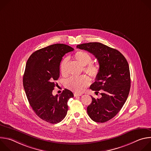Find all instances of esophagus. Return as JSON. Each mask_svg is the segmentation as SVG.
Here are the masks:
<instances>
[{"label": "esophagus", "mask_w": 151, "mask_h": 151, "mask_svg": "<svg viewBox=\"0 0 151 151\" xmlns=\"http://www.w3.org/2000/svg\"><path fill=\"white\" fill-rule=\"evenodd\" d=\"M82 94L81 93H74V96L77 97V96H81Z\"/></svg>", "instance_id": "obj_1"}]
</instances>
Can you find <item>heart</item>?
<instances>
[{
  "label": "heart",
  "instance_id": "heart-1",
  "mask_svg": "<svg viewBox=\"0 0 151 151\" xmlns=\"http://www.w3.org/2000/svg\"><path fill=\"white\" fill-rule=\"evenodd\" d=\"M75 58L81 64L84 66L83 71L88 73L92 78H96L100 73V68L98 64L92 63L91 56L83 51H78L75 54ZM67 58H64L60 64V72L63 75H66ZM90 83V79L87 75H81L76 77H72L67 81L68 87L72 91L76 93H81Z\"/></svg>",
  "mask_w": 151,
  "mask_h": 151
}]
</instances>
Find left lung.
Instances as JSON below:
<instances>
[{"label": "left lung", "instance_id": "obj_1", "mask_svg": "<svg viewBox=\"0 0 151 151\" xmlns=\"http://www.w3.org/2000/svg\"><path fill=\"white\" fill-rule=\"evenodd\" d=\"M93 54L99 63L100 73L90 89L98 93L101 98L91 97L87 107L91 119L105 122L113 118L122 109L130 90V73L128 62L118 50L99 42H90L76 46Z\"/></svg>", "mask_w": 151, "mask_h": 151}]
</instances>
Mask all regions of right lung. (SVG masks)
Here are the masks:
<instances>
[{"label": "right lung", "instance_id": "1", "mask_svg": "<svg viewBox=\"0 0 151 151\" xmlns=\"http://www.w3.org/2000/svg\"><path fill=\"white\" fill-rule=\"evenodd\" d=\"M73 50L65 44H53L34 52L26 63L23 86L29 104L40 119L51 124L65 118L68 101L73 97L68 89L60 96L52 95L55 81L60 76L62 57Z\"/></svg>", "mask_w": 151, "mask_h": 151}]
</instances>
